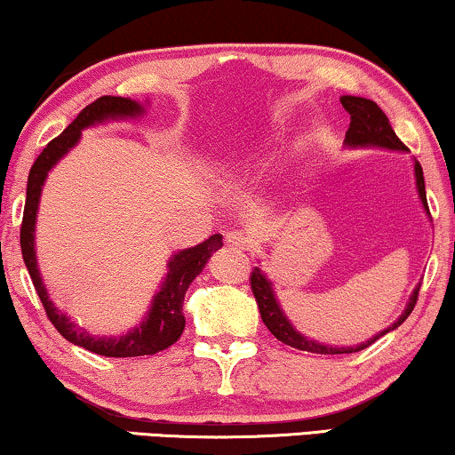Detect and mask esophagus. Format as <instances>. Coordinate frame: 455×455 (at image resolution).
Listing matches in <instances>:
<instances>
[{
  "instance_id": "esophagus-1",
  "label": "esophagus",
  "mask_w": 455,
  "mask_h": 455,
  "mask_svg": "<svg viewBox=\"0 0 455 455\" xmlns=\"http://www.w3.org/2000/svg\"><path fill=\"white\" fill-rule=\"evenodd\" d=\"M226 243L232 250H248L250 248L248 235H243V232H240V229H232V232H228Z\"/></svg>"
}]
</instances>
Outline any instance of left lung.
<instances>
[{
	"instance_id": "left-lung-1",
	"label": "left lung",
	"mask_w": 455,
	"mask_h": 455,
	"mask_svg": "<svg viewBox=\"0 0 455 455\" xmlns=\"http://www.w3.org/2000/svg\"><path fill=\"white\" fill-rule=\"evenodd\" d=\"M340 104L342 108L351 115V124H348V131L345 135V148L348 149L381 148V149L400 151V154L408 151L406 146H403V141L396 137V133H394V129L390 127V121H387L384 110H381L373 100H367V98H361V96H340ZM414 182H417V193H419L420 203H423V209L427 212V215H429L427 195H425L423 168H420V164L417 160H414ZM250 287H252L256 304H259L260 318L265 322L268 331L273 332V337H276L281 342H285L289 347L299 348V351L320 353V355H342V353L363 351V348L370 347L371 342H375L379 337H384L386 332L396 331L408 315H411L414 304H417L420 285L412 289L411 298L406 301L404 312L398 315L394 324L387 326L386 331H381L379 334H375V337H371L370 340L361 342V345H355V347H332V345H324V342L320 340L304 337V334L291 324V320L287 318L285 312H283L279 299H276L273 281L268 279V275L262 271L260 267H254L252 276H250Z\"/></svg>"
}]
</instances>
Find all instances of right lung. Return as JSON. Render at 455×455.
Listing matches in <instances>:
<instances>
[{"label":"right lung","instance_id":"add662e5","mask_svg":"<svg viewBox=\"0 0 455 455\" xmlns=\"http://www.w3.org/2000/svg\"><path fill=\"white\" fill-rule=\"evenodd\" d=\"M146 104L131 100L123 96H102L96 102L85 107L76 121L55 137L47 148L36 157L35 166L30 168L28 187H26V205L22 228H20V246H22L24 265L28 268L30 279L35 283V289L41 298L44 309H47L49 320L63 339L74 342L77 347H84L85 351H92L104 357H141V355H156L174 345L180 339L184 331V295L190 283L196 275H201L212 254L223 246V235L213 234L205 242L196 243L193 248H184L179 252H172L168 259V273L164 276L157 291L149 301V309L143 315L140 324L131 328L121 337H96L77 326L68 314L61 312L52 299L49 298L47 287L38 271L36 260V215L41 205L43 187L47 182V176L65 156L74 149L82 140V131L104 124L110 121H124V118H140L146 115Z\"/></svg>","mask_w":455,"mask_h":455}]
</instances>
